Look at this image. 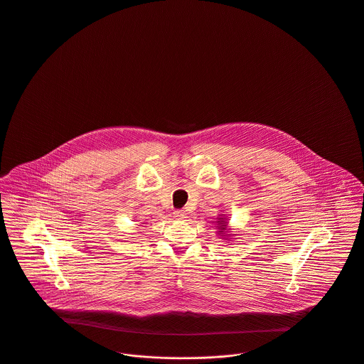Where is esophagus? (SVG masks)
<instances>
[{"label":"esophagus","instance_id":"1","mask_svg":"<svg viewBox=\"0 0 364 364\" xmlns=\"http://www.w3.org/2000/svg\"><path fill=\"white\" fill-rule=\"evenodd\" d=\"M173 214H174V217H176L177 220H184V218H187V214H186V211H183V210H176Z\"/></svg>","mask_w":364,"mask_h":364}]
</instances>
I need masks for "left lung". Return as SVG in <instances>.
<instances>
[{
    "label": "left lung",
    "mask_w": 364,
    "mask_h": 364,
    "mask_svg": "<svg viewBox=\"0 0 364 364\" xmlns=\"http://www.w3.org/2000/svg\"><path fill=\"white\" fill-rule=\"evenodd\" d=\"M224 218H220V221H218V224H220V230H225V223L223 221ZM220 232H223V231H220Z\"/></svg>",
    "instance_id": "8db88e82"
}]
</instances>
